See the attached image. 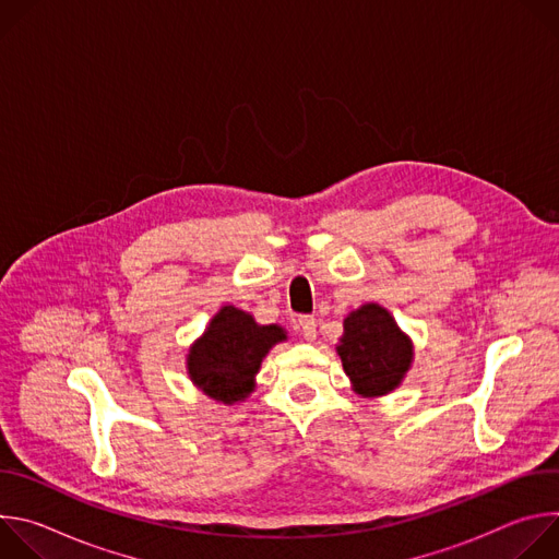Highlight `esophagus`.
I'll return each instance as SVG.
<instances>
[{
    "label": "esophagus",
    "instance_id": "1",
    "mask_svg": "<svg viewBox=\"0 0 559 559\" xmlns=\"http://www.w3.org/2000/svg\"><path fill=\"white\" fill-rule=\"evenodd\" d=\"M298 330L305 336V341L316 338V318L313 316H298Z\"/></svg>",
    "mask_w": 559,
    "mask_h": 559
}]
</instances>
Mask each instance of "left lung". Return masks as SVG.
Here are the masks:
<instances>
[{
    "label": "left lung",
    "instance_id": "8db88e82",
    "mask_svg": "<svg viewBox=\"0 0 559 559\" xmlns=\"http://www.w3.org/2000/svg\"><path fill=\"white\" fill-rule=\"evenodd\" d=\"M338 356L358 393L384 395L401 384L414 347L389 311L369 302L345 318Z\"/></svg>",
    "mask_w": 559,
    "mask_h": 559
}]
</instances>
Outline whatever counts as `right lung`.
Wrapping results in <instances>:
<instances>
[{
    "instance_id": "add662e5",
    "label": "right lung",
    "mask_w": 559,
    "mask_h": 559,
    "mask_svg": "<svg viewBox=\"0 0 559 559\" xmlns=\"http://www.w3.org/2000/svg\"><path fill=\"white\" fill-rule=\"evenodd\" d=\"M281 341H285L281 328L257 325L250 313L223 307L190 349V378L214 401L225 405L243 401L254 389L261 360Z\"/></svg>"
}]
</instances>
